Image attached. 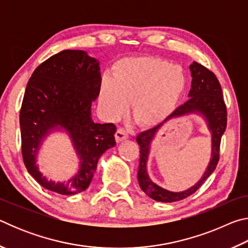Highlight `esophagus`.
I'll return each mask as SVG.
<instances>
[{
    "mask_svg": "<svg viewBox=\"0 0 248 248\" xmlns=\"http://www.w3.org/2000/svg\"><path fill=\"white\" fill-rule=\"evenodd\" d=\"M115 137H116V141L119 143V142H123L124 140L128 139V133H127V131H125L124 129L119 128L118 130H117Z\"/></svg>",
    "mask_w": 248,
    "mask_h": 248,
    "instance_id": "1",
    "label": "esophagus"
}]
</instances>
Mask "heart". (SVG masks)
I'll use <instances>...</instances> for the list:
<instances>
[{
  "mask_svg": "<svg viewBox=\"0 0 248 248\" xmlns=\"http://www.w3.org/2000/svg\"><path fill=\"white\" fill-rule=\"evenodd\" d=\"M186 87L182 66L157 58H125L114 66L111 81L100 86V104L115 120L132 103L131 117L142 129L161 124L173 114Z\"/></svg>",
  "mask_w": 248,
  "mask_h": 248,
  "instance_id": "1",
  "label": "heart"
}]
</instances>
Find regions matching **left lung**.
I'll return each mask as SVG.
<instances>
[{"label": "left lung", "mask_w": 248, "mask_h": 248, "mask_svg": "<svg viewBox=\"0 0 248 248\" xmlns=\"http://www.w3.org/2000/svg\"><path fill=\"white\" fill-rule=\"evenodd\" d=\"M191 73V89L188 94L189 99L162 123L157 127L140 133L137 142L140 145V163L138 170V182L140 188L150 198L159 202H174L194 194L202 185L205 179L216 170L219 162V152L222 134L226 128V107L222 95V89L215 73L197 62H192L189 66ZM195 113L199 114L206 120L209 131L212 132V158L204 175L194 186L184 192H170L153 183L146 171L150 144L158 130L167 121L179 116Z\"/></svg>", "instance_id": "1"}]
</instances>
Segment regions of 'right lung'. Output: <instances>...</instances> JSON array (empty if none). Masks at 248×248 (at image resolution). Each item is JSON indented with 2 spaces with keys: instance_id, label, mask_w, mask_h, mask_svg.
<instances>
[{
  "instance_id": "1",
  "label": "right lung",
  "mask_w": 248,
  "mask_h": 248,
  "mask_svg": "<svg viewBox=\"0 0 248 248\" xmlns=\"http://www.w3.org/2000/svg\"><path fill=\"white\" fill-rule=\"evenodd\" d=\"M100 83L98 60L83 50L54 54L29 78L19 115L22 153L28 173L46 189L65 196L85 190L100 156L116 145V125L92 118ZM56 131L68 134L80 159L78 171L65 182L48 180L36 164L43 141Z\"/></svg>"
}]
</instances>
